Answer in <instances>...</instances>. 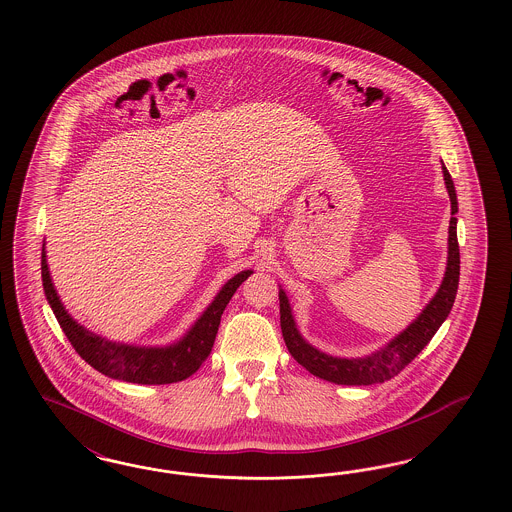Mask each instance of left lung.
Wrapping results in <instances>:
<instances>
[{
    "label": "left lung",
    "mask_w": 512,
    "mask_h": 512,
    "mask_svg": "<svg viewBox=\"0 0 512 512\" xmlns=\"http://www.w3.org/2000/svg\"><path fill=\"white\" fill-rule=\"evenodd\" d=\"M443 163V161H441ZM443 178L449 191L450 214L458 212L456 189L450 178L449 171L443 163ZM456 217H450L449 223V257H447V270L445 278L441 281L434 298L420 311L419 317L400 332L396 338L388 341L379 351L372 355L357 358H341L326 355L323 351L315 349L311 343L302 338L296 328L293 310L289 298L283 289H279V321L283 340L300 366L313 373L319 379H325L336 385H377L392 379L394 375L402 372L403 368L419 355L420 351L434 338L435 332L443 321L449 317L460 279V248L456 236Z\"/></svg>",
    "instance_id": "8db88e82"
}]
</instances>
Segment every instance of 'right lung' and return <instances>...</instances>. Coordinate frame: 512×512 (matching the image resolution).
<instances>
[{
  "instance_id": "right-lung-1",
  "label": "right lung",
  "mask_w": 512,
  "mask_h": 512,
  "mask_svg": "<svg viewBox=\"0 0 512 512\" xmlns=\"http://www.w3.org/2000/svg\"><path fill=\"white\" fill-rule=\"evenodd\" d=\"M251 274L253 270H242L229 279L180 340L165 347H146L101 338L99 334H93L86 326L77 323L69 311L65 310L56 293L48 270L45 244L41 253V278L45 296L75 351L97 372L137 385H169L184 381L197 372L214 347L223 310L242 281H246Z\"/></svg>"
}]
</instances>
